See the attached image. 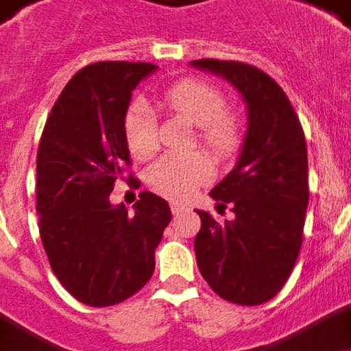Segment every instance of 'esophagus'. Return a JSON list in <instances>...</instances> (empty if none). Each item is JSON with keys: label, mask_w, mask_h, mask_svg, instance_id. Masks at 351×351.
Wrapping results in <instances>:
<instances>
[{"label": "esophagus", "mask_w": 351, "mask_h": 351, "mask_svg": "<svg viewBox=\"0 0 351 351\" xmlns=\"http://www.w3.org/2000/svg\"><path fill=\"white\" fill-rule=\"evenodd\" d=\"M170 208H171V214H173V216H180V214H183V212L187 210V206H183V204H180V202H171Z\"/></svg>", "instance_id": "34e87169"}]
</instances>
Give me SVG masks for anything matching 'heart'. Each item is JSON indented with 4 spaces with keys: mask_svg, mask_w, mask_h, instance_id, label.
I'll list each match as a JSON object with an SVG mask.
<instances>
[{
    "mask_svg": "<svg viewBox=\"0 0 351 351\" xmlns=\"http://www.w3.org/2000/svg\"><path fill=\"white\" fill-rule=\"evenodd\" d=\"M226 93L202 80H180L162 93V106L197 128V141L217 160L233 158L245 143V122L227 108ZM124 139L132 156L149 160L160 149V134L147 101L137 99L124 114ZM195 141V143H197ZM214 176V166L202 152L164 156L149 166L147 185L170 200H187Z\"/></svg>",
    "mask_w": 351,
    "mask_h": 351,
    "instance_id": "1",
    "label": "heart"
}]
</instances>
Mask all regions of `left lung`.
<instances>
[{
  "label": "left lung",
  "instance_id": "8db88e82",
  "mask_svg": "<svg viewBox=\"0 0 351 351\" xmlns=\"http://www.w3.org/2000/svg\"><path fill=\"white\" fill-rule=\"evenodd\" d=\"M193 66L229 80L248 105V130L237 166L210 197L235 219L200 212L195 254L202 277L223 300L260 306L289 281L304 239L309 200L308 149L298 114L263 70L239 60L199 59Z\"/></svg>",
  "mask_w": 351,
  "mask_h": 351
}]
</instances>
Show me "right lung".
Returning <instances> with one entry per match:
<instances>
[{"label": "right lung", "instance_id": "add662e5", "mask_svg": "<svg viewBox=\"0 0 351 351\" xmlns=\"http://www.w3.org/2000/svg\"><path fill=\"white\" fill-rule=\"evenodd\" d=\"M154 69L101 60L78 70L51 108L38 147L43 248L60 285L93 308L120 304L143 289L171 219L168 202L149 191L139 195L134 214L110 204L116 180L132 164L124 114L135 86Z\"/></svg>", "mask_w": 351, "mask_h": 351}]
</instances>
